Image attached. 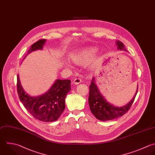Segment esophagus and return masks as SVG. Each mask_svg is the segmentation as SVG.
Masks as SVG:
<instances>
[{
  "mask_svg": "<svg viewBox=\"0 0 155 155\" xmlns=\"http://www.w3.org/2000/svg\"><path fill=\"white\" fill-rule=\"evenodd\" d=\"M81 82V79H80V78H76V79H75L73 81V83L74 84H75V85L79 84H80Z\"/></svg>",
  "mask_w": 155,
  "mask_h": 155,
  "instance_id": "1",
  "label": "esophagus"
}]
</instances>
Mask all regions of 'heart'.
Here are the masks:
<instances>
[{
	"label": "heart",
	"instance_id": "1",
	"mask_svg": "<svg viewBox=\"0 0 155 155\" xmlns=\"http://www.w3.org/2000/svg\"><path fill=\"white\" fill-rule=\"evenodd\" d=\"M97 49L96 47H85L71 53L69 55V59L74 64L79 65H84L90 62L95 57ZM64 65L69 67L67 62Z\"/></svg>",
	"mask_w": 155,
	"mask_h": 155
}]
</instances>
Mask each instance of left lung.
I'll list each match as a JSON object with an SVG mask.
<instances>
[{"instance_id": "left-lung-1", "label": "left lung", "mask_w": 155, "mask_h": 155, "mask_svg": "<svg viewBox=\"0 0 155 155\" xmlns=\"http://www.w3.org/2000/svg\"><path fill=\"white\" fill-rule=\"evenodd\" d=\"M116 44L119 50L127 51L123 43L117 41ZM89 90L88 104L91 113L99 120L105 121L116 119L125 114L131 106L137 92V87L136 93L133 99L127 104L122 107L114 106L109 103L100 92L95 81L94 78H92Z\"/></svg>"}]
</instances>
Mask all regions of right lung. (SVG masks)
Segmentation results:
<instances>
[{"label":"right lung","mask_w":155,"mask_h":155,"mask_svg":"<svg viewBox=\"0 0 155 155\" xmlns=\"http://www.w3.org/2000/svg\"><path fill=\"white\" fill-rule=\"evenodd\" d=\"M46 39H41L33 44L27 55L38 50H42ZM71 81L57 79L44 94L31 96L24 90L19 74L17 77V89L20 101L27 111L36 119L43 122L56 120L63 113L65 105V97L71 90Z\"/></svg>","instance_id":"1"}]
</instances>
